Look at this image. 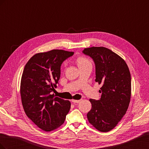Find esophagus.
<instances>
[{"mask_svg":"<svg viewBox=\"0 0 149 149\" xmlns=\"http://www.w3.org/2000/svg\"><path fill=\"white\" fill-rule=\"evenodd\" d=\"M81 101V100H72V102H74V103H79Z\"/></svg>","mask_w":149,"mask_h":149,"instance_id":"obj_1","label":"esophagus"}]
</instances>
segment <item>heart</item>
Instances as JSON below:
<instances>
[{
  "label": "heart",
  "instance_id": "b5f03b06",
  "mask_svg": "<svg viewBox=\"0 0 149 149\" xmlns=\"http://www.w3.org/2000/svg\"><path fill=\"white\" fill-rule=\"evenodd\" d=\"M76 63L79 68L86 65L91 64V62H90V61L88 59V58L83 56H78L76 59Z\"/></svg>",
  "mask_w": 149,
  "mask_h": 149
}]
</instances>
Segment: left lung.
Segmentation results:
<instances>
[{
    "label": "left lung",
    "instance_id": "obj_1",
    "mask_svg": "<svg viewBox=\"0 0 149 149\" xmlns=\"http://www.w3.org/2000/svg\"><path fill=\"white\" fill-rule=\"evenodd\" d=\"M96 66L95 81L102 86L100 100L90 99L91 109L87 114L89 123L99 131L113 129L127 111L131 97V77L123 58L103 47L84 48Z\"/></svg>",
    "mask_w": 149,
    "mask_h": 149
}]
</instances>
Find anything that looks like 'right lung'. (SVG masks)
Here are the masks:
<instances>
[{"instance_id": "1", "label": "right lung", "mask_w": 149, "mask_h": 149, "mask_svg": "<svg viewBox=\"0 0 149 149\" xmlns=\"http://www.w3.org/2000/svg\"><path fill=\"white\" fill-rule=\"evenodd\" d=\"M73 54L63 49L38 53L24 69L20 83L22 106L28 118L46 132L60 127L70 109V101L50 93L60 79L62 63Z\"/></svg>"}]
</instances>
